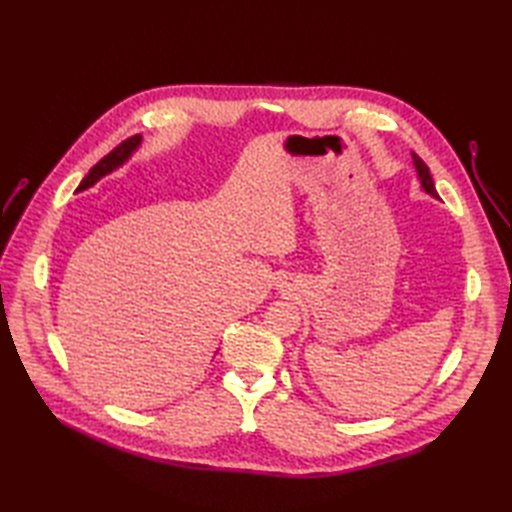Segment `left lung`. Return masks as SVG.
Listing matches in <instances>:
<instances>
[{"mask_svg":"<svg viewBox=\"0 0 512 512\" xmlns=\"http://www.w3.org/2000/svg\"><path fill=\"white\" fill-rule=\"evenodd\" d=\"M412 158H414V166H416V170H418V177H421V183H423V190L427 192V194H431V196H436L438 198V192H436V188H433V179H431V175H429V168H427V164L416 156V153H412Z\"/></svg>","mask_w":512,"mask_h":512,"instance_id":"obj_1","label":"left lung"}]
</instances>
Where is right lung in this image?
I'll return each instance as SVG.
<instances>
[{"label": "right lung", "instance_id": "add662e5", "mask_svg": "<svg viewBox=\"0 0 512 512\" xmlns=\"http://www.w3.org/2000/svg\"><path fill=\"white\" fill-rule=\"evenodd\" d=\"M138 145H141V134H134V136L126 138V141H123V143H119L111 153H108V156H104L94 168L89 170L87 177L81 181L79 188H76V192L91 188V185H94L100 177L108 175V173H111V170H115L119 164L126 162V160L130 158V153H132Z\"/></svg>", "mask_w": 512, "mask_h": 512}]
</instances>
